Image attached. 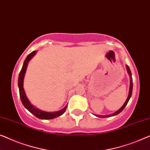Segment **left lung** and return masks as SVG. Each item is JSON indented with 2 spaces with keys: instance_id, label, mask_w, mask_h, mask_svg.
Wrapping results in <instances>:
<instances>
[{
  "instance_id": "obj_1",
  "label": "left lung",
  "mask_w": 150,
  "mask_h": 150,
  "mask_svg": "<svg viewBox=\"0 0 150 150\" xmlns=\"http://www.w3.org/2000/svg\"><path fill=\"white\" fill-rule=\"evenodd\" d=\"M127 70L128 71V73H129V74L130 75V76H131V83H130V89H129V96L127 97V101H125V103L124 105H122V107L120 108V110H118L116 112L114 113L113 114L111 115H108V116H100V115H96L97 117H99V118H101V117H103V118H105V117H110V116H115V115H117L119 113H120L122 111V110L125 109V108L126 107V105H127L128 102H129L130 98H131V95H132V91H133V79H132V77H131V70H130V68H129V66H127Z\"/></svg>"
}]
</instances>
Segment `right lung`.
I'll list each match as a JSON object with an SVG mask.
<instances>
[{"label": "right lung", "mask_w": 150, "mask_h": 150, "mask_svg": "<svg viewBox=\"0 0 150 150\" xmlns=\"http://www.w3.org/2000/svg\"><path fill=\"white\" fill-rule=\"evenodd\" d=\"M36 51H34L32 53H30L29 55L27 56L26 59H25L24 63H23L22 68L19 72V78H18V86H19V96H20L21 101L22 102L23 105L24 107L29 111L30 113L34 115L36 117L40 118V119H44V120H49V119H53L55 118L62 115L64 113L66 112V106L64 109L61 110V111L57 112H46L41 111V110L37 109V108L34 107L30 103V102L28 100L26 95H25L24 89L23 87V78H24V75L26 71L28 63L29 61L32 59V57L35 55Z\"/></svg>", "instance_id": "obj_1"}]
</instances>
